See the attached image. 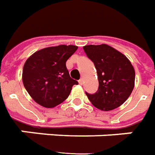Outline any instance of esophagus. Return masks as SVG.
Returning <instances> with one entry per match:
<instances>
[{
	"mask_svg": "<svg viewBox=\"0 0 155 155\" xmlns=\"http://www.w3.org/2000/svg\"><path fill=\"white\" fill-rule=\"evenodd\" d=\"M83 83H84V80L81 78V79L79 80V84H80V85H83Z\"/></svg>",
	"mask_w": 155,
	"mask_h": 155,
	"instance_id": "obj_1",
	"label": "esophagus"
}]
</instances>
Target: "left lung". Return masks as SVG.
<instances>
[{"label":"left lung","instance_id":"1","mask_svg":"<svg viewBox=\"0 0 155 155\" xmlns=\"http://www.w3.org/2000/svg\"><path fill=\"white\" fill-rule=\"evenodd\" d=\"M84 51L96 67L99 87L96 93L85 92L93 106L102 111L120 107L134 87L135 71L126 56L107 44L86 45Z\"/></svg>","mask_w":155,"mask_h":155}]
</instances>
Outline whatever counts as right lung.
I'll use <instances>...</instances> for the list:
<instances>
[{
    "label": "right lung",
    "mask_w": 155,
    "mask_h": 155,
    "mask_svg": "<svg viewBox=\"0 0 155 155\" xmlns=\"http://www.w3.org/2000/svg\"><path fill=\"white\" fill-rule=\"evenodd\" d=\"M78 47L59 45L35 52L25 62L22 81L25 89L37 103L54 107L65 101L78 81L71 79L67 59Z\"/></svg>",
    "instance_id": "right-lung-1"
}]
</instances>
